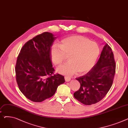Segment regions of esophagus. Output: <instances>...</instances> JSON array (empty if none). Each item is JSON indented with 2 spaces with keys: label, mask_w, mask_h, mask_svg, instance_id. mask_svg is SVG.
<instances>
[{
  "label": "esophagus",
  "mask_w": 128,
  "mask_h": 128,
  "mask_svg": "<svg viewBox=\"0 0 128 128\" xmlns=\"http://www.w3.org/2000/svg\"><path fill=\"white\" fill-rule=\"evenodd\" d=\"M64 78H65V81H66V82H70V79H71L70 77V76H65Z\"/></svg>",
  "instance_id": "1"
}]
</instances>
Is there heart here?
<instances>
[{
	"mask_svg": "<svg viewBox=\"0 0 128 128\" xmlns=\"http://www.w3.org/2000/svg\"><path fill=\"white\" fill-rule=\"evenodd\" d=\"M100 53L98 44L82 36H72L63 39L61 44H54L51 51V58L56 65L62 64L68 56L70 60L56 69L62 74L72 75L78 72L83 74L94 65Z\"/></svg>",
	"mask_w": 128,
	"mask_h": 128,
	"instance_id": "heart-1",
	"label": "heart"
}]
</instances>
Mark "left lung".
<instances>
[{"label":"left lung","mask_w":128,"mask_h":128,"mask_svg":"<svg viewBox=\"0 0 128 128\" xmlns=\"http://www.w3.org/2000/svg\"><path fill=\"white\" fill-rule=\"evenodd\" d=\"M115 70L113 52L110 47L106 44L96 64L86 75L76 78L80 87L74 93V98L88 105L100 101L111 88Z\"/></svg>","instance_id":"1"}]
</instances>
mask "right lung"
<instances>
[{
    "label": "right lung",
    "mask_w": 128,
    "mask_h": 128,
    "mask_svg": "<svg viewBox=\"0 0 128 128\" xmlns=\"http://www.w3.org/2000/svg\"><path fill=\"white\" fill-rule=\"evenodd\" d=\"M56 37L44 32L27 42L22 48L16 65L18 88L30 100L42 102L54 94L64 77L53 74L51 46Z\"/></svg>",
    "instance_id": "1"
}]
</instances>
